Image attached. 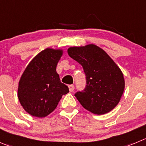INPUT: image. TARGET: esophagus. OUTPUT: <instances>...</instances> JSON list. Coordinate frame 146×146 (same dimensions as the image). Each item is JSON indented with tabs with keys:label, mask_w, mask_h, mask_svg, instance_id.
Wrapping results in <instances>:
<instances>
[{
	"label": "esophagus",
	"mask_w": 146,
	"mask_h": 146,
	"mask_svg": "<svg viewBox=\"0 0 146 146\" xmlns=\"http://www.w3.org/2000/svg\"><path fill=\"white\" fill-rule=\"evenodd\" d=\"M68 88H69V91H70V92H73V90H74V88H75V86L73 85H69Z\"/></svg>",
	"instance_id": "obj_1"
}]
</instances>
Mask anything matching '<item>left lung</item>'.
<instances>
[{"instance_id":"obj_1","label":"left lung","mask_w":146,"mask_h":146,"mask_svg":"<svg viewBox=\"0 0 146 146\" xmlns=\"http://www.w3.org/2000/svg\"><path fill=\"white\" fill-rule=\"evenodd\" d=\"M69 56L83 67L86 86L75 96L83 107L96 114H104L119 103L125 88L123 74L105 51L94 44L70 47Z\"/></svg>"}]
</instances>
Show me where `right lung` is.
<instances>
[{
  "instance_id": "obj_1",
  "label": "right lung",
  "mask_w": 146,
  "mask_h": 146,
  "mask_svg": "<svg viewBox=\"0 0 146 146\" xmlns=\"http://www.w3.org/2000/svg\"><path fill=\"white\" fill-rule=\"evenodd\" d=\"M62 54L60 50H43L29 62L21 76L18 97L23 108L32 116H47L56 108L62 95L69 92L56 72Z\"/></svg>"
}]
</instances>
